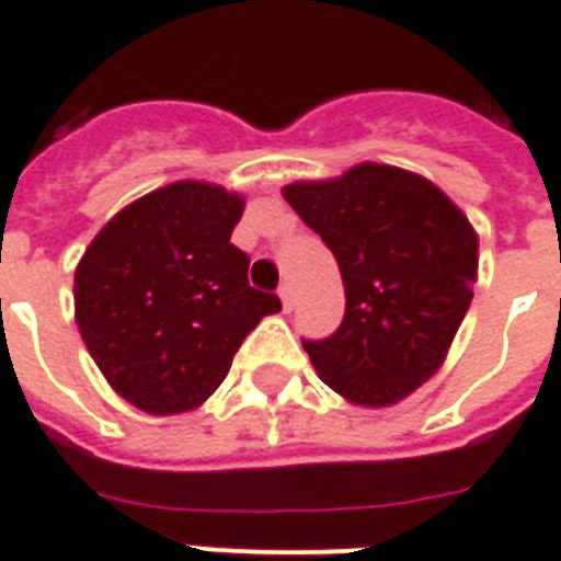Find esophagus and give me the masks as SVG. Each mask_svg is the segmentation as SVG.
Segmentation results:
<instances>
[{
  "mask_svg": "<svg viewBox=\"0 0 561 561\" xmlns=\"http://www.w3.org/2000/svg\"><path fill=\"white\" fill-rule=\"evenodd\" d=\"M279 299H282V309L285 311L294 309V288H290L288 282H285V285L279 288Z\"/></svg>",
  "mask_w": 561,
  "mask_h": 561,
  "instance_id": "1",
  "label": "esophagus"
}]
</instances>
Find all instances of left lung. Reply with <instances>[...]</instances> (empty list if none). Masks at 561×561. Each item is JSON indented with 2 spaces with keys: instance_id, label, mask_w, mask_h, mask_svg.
<instances>
[{
  "instance_id": "8db88e82",
  "label": "left lung",
  "mask_w": 561,
  "mask_h": 561,
  "mask_svg": "<svg viewBox=\"0 0 561 561\" xmlns=\"http://www.w3.org/2000/svg\"><path fill=\"white\" fill-rule=\"evenodd\" d=\"M282 196L332 250L347 294L335 335L302 341L311 365L347 403H400L444 365L468 314L473 226L430 179L374 161Z\"/></svg>"
}]
</instances>
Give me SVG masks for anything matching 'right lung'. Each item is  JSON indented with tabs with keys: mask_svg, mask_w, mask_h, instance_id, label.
Returning <instances> with one entry per match:
<instances>
[{
	"mask_svg": "<svg viewBox=\"0 0 561 561\" xmlns=\"http://www.w3.org/2000/svg\"><path fill=\"white\" fill-rule=\"evenodd\" d=\"M243 196L182 179L119 208L81 255L76 327L102 376L147 414H182L224 382L241 341L282 309L232 243Z\"/></svg>",
	"mask_w": 561,
	"mask_h": 561,
	"instance_id": "add662e5",
	"label": "right lung"
}]
</instances>
